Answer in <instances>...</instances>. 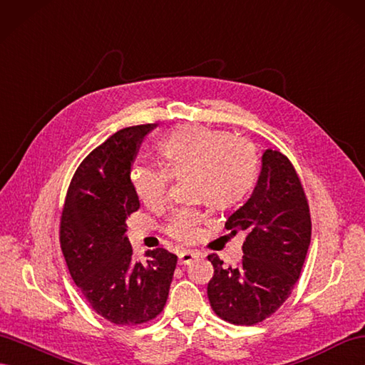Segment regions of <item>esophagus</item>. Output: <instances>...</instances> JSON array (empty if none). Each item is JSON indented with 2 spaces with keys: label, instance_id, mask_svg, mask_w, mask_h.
Listing matches in <instances>:
<instances>
[{
  "label": "esophagus",
  "instance_id": "obj_1",
  "mask_svg": "<svg viewBox=\"0 0 365 365\" xmlns=\"http://www.w3.org/2000/svg\"><path fill=\"white\" fill-rule=\"evenodd\" d=\"M200 254L190 251V250H184L180 252V264H190L195 259H198Z\"/></svg>",
  "mask_w": 365,
  "mask_h": 365
}]
</instances>
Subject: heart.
<instances>
[{"label": "heart", "instance_id": "obj_1", "mask_svg": "<svg viewBox=\"0 0 365 365\" xmlns=\"http://www.w3.org/2000/svg\"><path fill=\"white\" fill-rule=\"evenodd\" d=\"M164 165L136 164L130 180L139 200L150 207L167 198L172 178L187 176L189 197L213 209H229L242 201L259 175V155L251 140L202 125H184L164 138L159 147ZM204 215L197 207L175 209L165 232L180 242H193Z\"/></svg>", "mask_w": 365, "mask_h": 365}]
</instances>
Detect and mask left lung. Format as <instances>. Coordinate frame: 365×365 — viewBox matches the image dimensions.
Masks as SVG:
<instances>
[{"label": "left lung", "mask_w": 365, "mask_h": 365, "mask_svg": "<svg viewBox=\"0 0 365 365\" xmlns=\"http://www.w3.org/2000/svg\"><path fill=\"white\" fill-rule=\"evenodd\" d=\"M230 234L243 230V259L225 266L207 255L213 277L207 297L218 317L234 325L263 322L285 302L302 271L311 242L309 206L289 159L266 150L255 189L226 221Z\"/></svg>", "instance_id": "8db88e82"}]
</instances>
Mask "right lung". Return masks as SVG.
<instances>
[{
  "mask_svg": "<svg viewBox=\"0 0 365 365\" xmlns=\"http://www.w3.org/2000/svg\"><path fill=\"white\" fill-rule=\"evenodd\" d=\"M156 123L119 130L88 155L71 180L60 218V246L88 304L115 325L153 321L165 307L178 257L164 247L133 259L127 218L139 209L130 172Z\"/></svg>",
  "mask_w": 365,
  "mask_h": 365,
  "instance_id": "1",
  "label": "right lung"
}]
</instances>
